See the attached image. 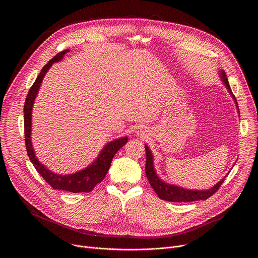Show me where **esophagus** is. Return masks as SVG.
I'll use <instances>...</instances> for the list:
<instances>
[{
	"label": "esophagus",
	"instance_id": "obj_1",
	"mask_svg": "<svg viewBox=\"0 0 258 258\" xmlns=\"http://www.w3.org/2000/svg\"><path fill=\"white\" fill-rule=\"evenodd\" d=\"M137 136L140 137V138L145 139L146 137H148V133H147L146 130H144V128H139V130L137 131Z\"/></svg>",
	"mask_w": 258,
	"mask_h": 258
}]
</instances>
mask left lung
<instances>
[{
  "instance_id": "8db88e82",
  "label": "left lung",
  "mask_w": 258,
  "mask_h": 258,
  "mask_svg": "<svg viewBox=\"0 0 258 258\" xmlns=\"http://www.w3.org/2000/svg\"><path fill=\"white\" fill-rule=\"evenodd\" d=\"M220 79L223 80L226 88L228 89L229 93L231 94V96L233 97L236 106L238 108V103L237 100L234 96V94L232 93L231 87L229 85L228 82V78L226 76V73L224 70H220ZM239 110V108H238ZM145 150H146V166H145V170H146V175L147 178H148L151 187L153 188V190L156 192V194L158 195V197L162 200L165 201H170V202H192V201H197V200H206L207 198H209L210 196H212L218 189L219 187L222 186V183L224 182L225 178L227 177V175L222 179L219 180L216 185H214L212 188L208 189V190H189V189H185L181 187H177L175 185H169V183L163 181L156 173L155 168H154V163H153V155L151 150L149 149V147L145 145Z\"/></svg>"
}]
</instances>
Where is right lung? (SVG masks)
<instances>
[{
	"label": "right lung",
	"instance_id": "add662e5",
	"mask_svg": "<svg viewBox=\"0 0 258 258\" xmlns=\"http://www.w3.org/2000/svg\"><path fill=\"white\" fill-rule=\"evenodd\" d=\"M69 50H64L58 53L54 58H52L41 70L40 75L36 78L32 87L29 89L25 104H24V136H25V146L27 155L32 162L34 168L43 176V178L55 190H63L71 193L81 192H91L96 185L103 180L107 171L109 170L111 161L116 154V152L125 145L127 142V137H122L117 140L109 142L105 145L102 151L100 152L97 159L88 167L79 172L71 174H58L49 170L44 164H42L38 158L35 157L32 143H31V111L34 103V99L39 93V89L45 78V75L53 63L62 60L64 55L68 53Z\"/></svg>",
	"mask_w": 258,
	"mask_h": 258
}]
</instances>
